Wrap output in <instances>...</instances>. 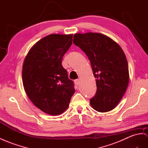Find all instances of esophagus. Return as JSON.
<instances>
[{
    "mask_svg": "<svg viewBox=\"0 0 148 148\" xmlns=\"http://www.w3.org/2000/svg\"><path fill=\"white\" fill-rule=\"evenodd\" d=\"M74 82L75 84L78 86L79 84H80V80H79V79H75V80L74 81Z\"/></svg>",
    "mask_w": 148,
    "mask_h": 148,
    "instance_id": "esophagus-1",
    "label": "esophagus"
}]
</instances>
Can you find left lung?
<instances>
[{
	"label": "left lung",
	"mask_w": 148,
	"mask_h": 148,
	"mask_svg": "<svg viewBox=\"0 0 148 148\" xmlns=\"http://www.w3.org/2000/svg\"><path fill=\"white\" fill-rule=\"evenodd\" d=\"M73 43L88 57L96 78L97 92L90 100V106L101 112L112 110L122 99L130 81L122 48L111 38L97 32L75 34Z\"/></svg>",
	"instance_id": "left-lung-1"
}]
</instances>
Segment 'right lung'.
<instances>
[{
	"instance_id": "right-lung-1",
	"label": "right lung",
	"mask_w": 148,
	"mask_h": 148,
	"mask_svg": "<svg viewBox=\"0 0 148 148\" xmlns=\"http://www.w3.org/2000/svg\"><path fill=\"white\" fill-rule=\"evenodd\" d=\"M73 42V34L44 37L29 51L22 66V82L29 99L48 114L56 116L68 108L75 89L62 65Z\"/></svg>"
}]
</instances>
